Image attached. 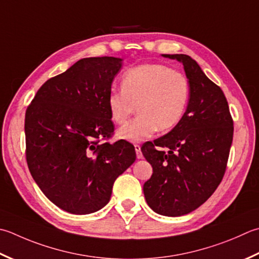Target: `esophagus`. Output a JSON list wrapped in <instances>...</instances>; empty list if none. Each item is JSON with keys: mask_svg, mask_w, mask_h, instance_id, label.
Listing matches in <instances>:
<instances>
[{"mask_svg": "<svg viewBox=\"0 0 259 259\" xmlns=\"http://www.w3.org/2000/svg\"><path fill=\"white\" fill-rule=\"evenodd\" d=\"M135 150H136L137 158H138V159H141V158H143V153H141V150H140V146H139V145H135Z\"/></svg>", "mask_w": 259, "mask_h": 259, "instance_id": "1", "label": "esophagus"}]
</instances>
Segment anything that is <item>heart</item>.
<instances>
[{
    "label": "heart",
    "instance_id": "1",
    "mask_svg": "<svg viewBox=\"0 0 259 259\" xmlns=\"http://www.w3.org/2000/svg\"><path fill=\"white\" fill-rule=\"evenodd\" d=\"M190 100V83L184 74L168 66L146 64L131 68L121 79V91L108 96L110 118L123 124L137 106L138 116L118 130V137L143 143L157 129L167 131L181 122Z\"/></svg>",
    "mask_w": 259,
    "mask_h": 259
}]
</instances>
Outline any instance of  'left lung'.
Wrapping results in <instances>:
<instances>
[{
	"label": "left lung",
	"instance_id": "8db88e82",
	"mask_svg": "<svg viewBox=\"0 0 259 259\" xmlns=\"http://www.w3.org/2000/svg\"><path fill=\"white\" fill-rule=\"evenodd\" d=\"M163 56L183 64L190 100L175 128L141 147L153 166L144 194L156 213L181 217L203 204L219 186L229 158L234 121L222 90L193 58L183 54ZM158 146L168 148L169 153Z\"/></svg>",
	"mask_w": 259,
	"mask_h": 259
}]
</instances>
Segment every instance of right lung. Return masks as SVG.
<instances>
[{
  "mask_svg": "<svg viewBox=\"0 0 259 259\" xmlns=\"http://www.w3.org/2000/svg\"><path fill=\"white\" fill-rule=\"evenodd\" d=\"M122 59L90 57L48 79L25 111V157L42 193L64 211L89 214L110 201L116 177L136 160L114 131L108 96Z\"/></svg>",
  "mask_w": 259,
  "mask_h": 259,
  "instance_id": "1",
  "label": "right lung"
}]
</instances>
